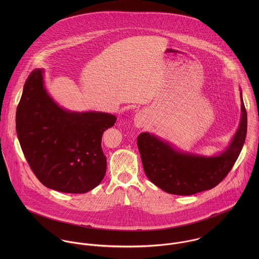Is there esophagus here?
I'll return each mask as SVG.
<instances>
[{
    "instance_id": "esophagus-1",
    "label": "esophagus",
    "mask_w": 259,
    "mask_h": 259,
    "mask_svg": "<svg viewBox=\"0 0 259 259\" xmlns=\"http://www.w3.org/2000/svg\"><path fill=\"white\" fill-rule=\"evenodd\" d=\"M134 120H135V124L138 127H143L147 122V115L144 111H140L135 115Z\"/></svg>"
}]
</instances>
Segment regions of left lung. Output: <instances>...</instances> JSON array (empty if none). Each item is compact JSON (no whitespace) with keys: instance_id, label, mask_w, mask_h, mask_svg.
<instances>
[{"instance_id":"1","label":"left lung","mask_w":259,"mask_h":259,"mask_svg":"<svg viewBox=\"0 0 259 259\" xmlns=\"http://www.w3.org/2000/svg\"><path fill=\"white\" fill-rule=\"evenodd\" d=\"M237 131L227 148L213 155H202L176 148L159 137L142 133L138 148L148 180L163 191L191 195L219 185L232 168L243 148L247 132V113L242 99Z\"/></svg>"}]
</instances>
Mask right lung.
Returning <instances> with one entry per match:
<instances>
[{"label":"right lung","mask_w":259,"mask_h":259,"mask_svg":"<svg viewBox=\"0 0 259 259\" xmlns=\"http://www.w3.org/2000/svg\"><path fill=\"white\" fill-rule=\"evenodd\" d=\"M36 69L24 84L16 113L22 150L37 180L66 193H85L106 175L102 137L116 116L103 111H72L58 105Z\"/></svg>","instance_id":"right-lung-1"}]
</instances>
